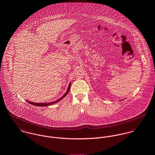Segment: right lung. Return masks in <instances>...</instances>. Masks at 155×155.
Returning a JSON list of instances; mask_svg holds the SVG:
<instances>
[{
	"instance_id": "obj_1",
	"label": "right lung",
	"mask_w": 155,
	"mask_h": 155,
	"mask_svg": "<svg viewBox=\"0 0 155 155\" xmlns=\"http://www.w3.org/2000/svg\"><path fill=\"white\" fill-rule=\"evenodd\" d=\"M71 84V83L70 82V83H69V86L68 87V88H67V90L66 93H65L61 98H59L58 100L55 101H53V102H49V103H35V102H30V101H27V100H26V101H27V102H28L30 104H33V105H35V106H41H41H48L53 104H54V103H58V102H59L60 101H61L64 97H65L68 94V92H69V90H70Z\"/></svg>"
}]
</instances>
